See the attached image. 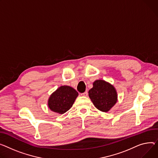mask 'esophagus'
I'll return each instance as SVG.
<instances>
[{
  "mask_svg": "<svg viewBox=\"0 0 158 158\" xmlns=\"http://www.w3.org/2000/svg\"><path fill=\"white\" fill-rule=\"evenodd\" d=\"M81 95L83 96V97H86V96L88 95V92H87V91H85V92H84V93H81Z\"/></svg>",
  "mask_w": 158,
  "mask_h": 158,
  "instance_id": "obj_1",
  "label": "esophagus"
}]
</instances>
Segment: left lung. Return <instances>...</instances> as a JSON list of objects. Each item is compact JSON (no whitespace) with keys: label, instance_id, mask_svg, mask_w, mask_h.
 <instances>
[{"label":"left lung","instance_id":"8db88e82","mask_svg":"<svg viewBox=\"0 0 158 158\" xmlns=\"http://www.w3.org/2000/svg\"><path fill=\"white\" fill-rule=\"evenodd\" d=\"M89 97L94 106L102 112H108L117 102V93L110 84L103 80L93 82L89 91Z\"/></svg>","mask_w":158,"mask_h":158}]
</instances>
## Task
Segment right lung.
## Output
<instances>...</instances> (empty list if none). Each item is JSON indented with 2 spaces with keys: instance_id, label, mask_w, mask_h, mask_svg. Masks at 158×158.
Returning <instances> with one entry per match:
<instances>
[{
  "instance_id": "obj_1",
  "label": "right lung",
  "mask_w": 158,
  "mask_h": 158,
  "mask_svg": "<svg viewBox=\"0 0 158 158\" xmlns=\"http://www.w3.org/2000/svg\"><path fill=\"white\" fill-rule=\"evenodd\" d=\"M78 93L69 86H62L52 93L48 100L49 109L58 114H64L73 104Z\"/></svg>"
}]
</instances>
